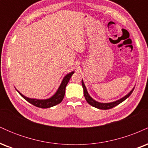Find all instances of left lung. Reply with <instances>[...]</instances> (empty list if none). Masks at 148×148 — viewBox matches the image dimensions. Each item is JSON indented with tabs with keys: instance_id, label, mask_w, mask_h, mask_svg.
<instances>
[{
	"instance_id": "1",
	"label": "left lung",
	"mask_w": 148,
	"mask_h": 148,
	"mask_svg": "<svg viewBox=\"0 0 148 148\" xmlns=\"http://www.w3.org/2000/svg\"><path fill=\"white\" fill-rule=\"evenodd\" d=\"M82 81V86L83 88H84V97L86 98V100L87 101V102L89 103L90 105H91L92 106H94L95 107L97 108H99V109H102V110H107V109H110V108H113V107L116 106L117 105L120 104V103H122L123 101H125V99H127L131 95V94L133 92L134 88H133V89L131 90L128 94L126 95L125 97H122L121 99L116 100V101H113V102H109V103H101V102H99V101H97L95 99H93L90 96V95L88 94L87 89H86V86H85L84 81Z\"/></svg>"
}]
</instances>
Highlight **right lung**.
<instances>
[{"label": "right lung", "instance_id": "obj_1", "mask_svg": "<svg viewBox=\"0 0 148 148\" xmlns=\"http://www.w3.org/2000/svg\"><path fill=\"white\" fill-rule=\"evenodd\" d=\"M74 72H72L69 73L68 74H67L66 76H64V77L62 79V82L59 86L58 89L57 90L56 92L53 95L52 97H51L49 99H32V98L27 97L22 95L20 92L16 90V91L19 93V95L22 97L24 98L27 101L31 103V104L34 105V106L39 107V108H50V107L54 106L60 103L61 101L63 99L64 94H65V88L67 86V84H68L69 79H70L71 76H72V74H74Z\"/></svg>", "mask_w": 148, "mask_h": 148}]
</instances>
